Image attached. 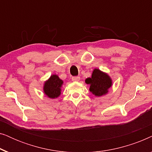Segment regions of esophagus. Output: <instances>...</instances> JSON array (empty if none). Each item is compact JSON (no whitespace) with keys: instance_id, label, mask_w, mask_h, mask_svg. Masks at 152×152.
Segmentation results:
<instances>
[{"instance_id":"1","label":"esophagus","mask_w":152,"mask_h":152,"mask_svg":"<svg viewBox=\"0 0 152 152\" xmlns=\"http://www.w3.org/2000/svg\"><path fill=\"white\" fill-rule=\"evenodd\" d=\"M80 77L78 76L72 77V81H73V82H78V81H80Z\"/></svg>"}]
</instances>
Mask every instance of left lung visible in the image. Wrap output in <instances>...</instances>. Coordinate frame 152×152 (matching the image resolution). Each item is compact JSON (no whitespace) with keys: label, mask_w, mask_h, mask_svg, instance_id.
Returning a JSON list of instances; mask_svg holds the SVG:
<instances>
[{"label":"left lung","mask_w":152,"mask_h":152,"mask_svg":"<svg viewBox=\"0 0 152 152\" xmlns=\"http://www.w3.org/2000/svg\"><path fill=\"white\" fill-rule=\"evenodd\" d=\"M85 82L87 84H90L89 90L95 96L107 94L112 85V80L110 77L99 69L93 70L91 77L87 78Z\"/></svg>","instance_id":"left-lung-1"}]
</instances>
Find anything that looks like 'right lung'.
Returning a JSON list of instances; mask_svg holds the SVG:
<instances>
[{
  "instance_id": "add662e5",
  "label": "right lung",
  "mask_w": 152,
  "mask_h": 152,
  "mask_svg": "<svg viewBox=\"0 0 152 152\" xmlns=\"http://www.w3.org/2000/svg\"><path fill=\"white\" fill-rule=\"evenodd\" d=\"M63 84V81L60 80L57 75H53L46 81L43 86L44 93L50 98H57L61 94V87Z\"/></svg>"
}]
</instances>
